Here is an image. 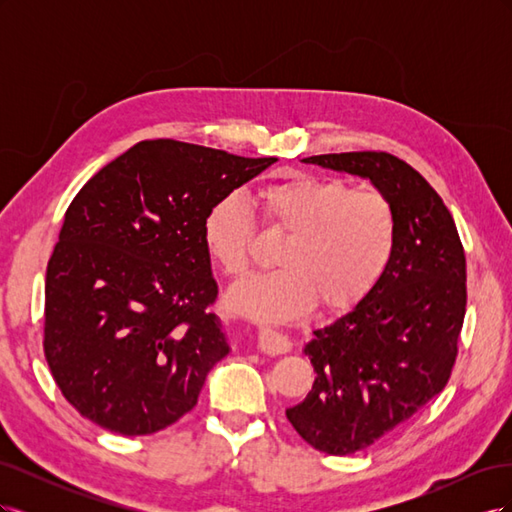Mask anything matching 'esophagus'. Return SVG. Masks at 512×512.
I'll use <instances>...</instances> for the list:
<instances>
[{
    "mask_svg": "<svg viewBox=\"0 0 512 512\" xmlns=\"http://www.w3.org/2000/svg\"><path fill=\"white\" fill-rule=\"evenodd\" d=\"M258 350L265 354H271V356L286 354V352H290V342L284 335L275 333L271 329H260L258 331Z\"/></svg>",
    "mask_w": 512,
    "mask_h": 512,
    "instance_id": "1",
    "label": "esophagus"
}]
</instances>
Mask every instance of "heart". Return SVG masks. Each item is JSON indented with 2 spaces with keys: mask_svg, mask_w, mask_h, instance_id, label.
<instances>
[{
  "mask_svg": "<svg viewBox=\"0 0 512 512\" xmlns=\"http://www.w3.org/2000/svg\"><path fill=\"white\" fill-rule=\"evenodd\" d=\"M262 220L290 239L277 256L282 269L230 292L237 312L262 322H286L318 301L329 312L363 303L389 275L399 247V213L380 190L346 179L292 175L258 192ZM203 245L230 280L252 267L256 222L239 194L215 200L203 218Z\"/></svg>",
  "mask_w": 512,
  "mask_h": 512,
  "instance_id": "1",
  "label": "heart"
}]
</instances>
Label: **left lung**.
<instances>
[{"label": "left lung", "instance_id": "8db88e82", "mask_svg": "<svg viewBox=\"0 0 512 512\" xmlns=\"http://www.w3.org/2000/svg\"><path fill=\"white\" fill-rule=\"evenodd\" d=\"M303 162L369 177L399 213V247L374 294L305 354L316 380L290 425L316 451L352 455L389 436L446 386L466 316V252L451 211L408 162L386 151L324 153Z\"/></svg>", "mask_w": 512, "mask_h": 512}]
</instances>
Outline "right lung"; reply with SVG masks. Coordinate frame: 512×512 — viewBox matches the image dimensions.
I'll use <instances>...</instances> for the list:
<instances>
[{
  "label": "right lung",
  "mask_w": 512,
  "mask_h": 512,
  "mask_svg": "<svg viewBox=\"0 0 512 512\" xmlns=\"http://www.w3.org/2000/svg\"><path fill=\"white\" fill-rule=\"evenodd\" d=\"M275 160L141 141L72 198L46 267L42 346L91 423L149 436L196 406L228 354L203 218Z\"/></svg>",
  "instance_id": "right-lung-1"
}]
</instances>
